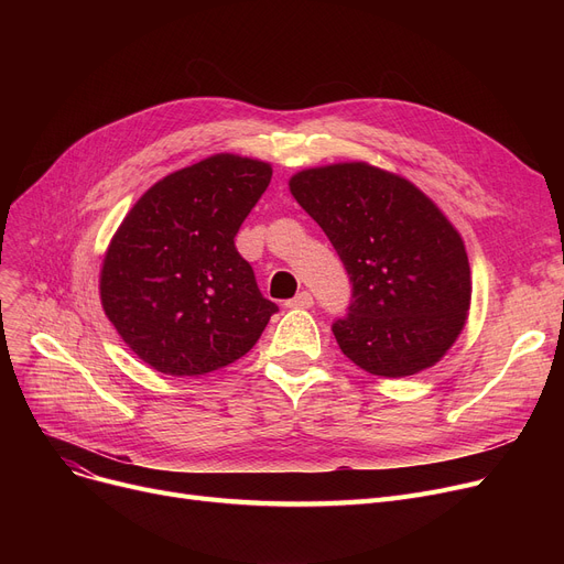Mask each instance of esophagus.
I'll list each match as a JSON object with an SVG mask.
<instances>
[{"label":"esophagus","mask_w":564,"mask_h":564,"mask_svg":"<svg viewBox=\"0 0 564 564\" xmlns=\"http://www.w3.org/2000/svg\"><path fill=\"white\" fill-rule=\"evenodd\" d=\"M285 306L288 308H311L313 306V294L311 292H300L297 297H292V300H288L285 302Z\"/></svg>","instance_id":"34e87169"}]
</instances>
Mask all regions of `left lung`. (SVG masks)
I'll list each match as a JSON object with an SVG mask.
<instances>
[{
    "instance_id": "obj_1",
    "label": "left lung",
    "mask_w": 564,
    "mask_h": 564,
    "mask_svg": "<svg viewBox=\"0 0 564 564\" xmlns=\"http://www.w3.org/2000/svg\"><path fill=\"white\" fill-rule=\"evenodd\" d=\"M290 192L327 232L351 283L332 332L370 375L406 377L457 340L470 304L459 232L409 181L364 162L308 169Z\"/></svg>"
}]
</instances>
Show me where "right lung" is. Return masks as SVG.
Returning a JSON list of instances; mask_svg holds the SVG:
<instances>
[{"label":"right lung","instance_id":"right-lung-1","mask_svg":"<svg viewBox=\"0 0 564 564\" xmlns=\"http://www.w3.org/2000/svg\"><path fill=\"white\" fill-rule=\"evenodd\" d=\"M270 181L264 162L207 158L155 183L116 230L100 274L102 308L158 372L194 377L237 361L279 311L235 247Z\"/></svg>","mask_w":564,"mask_h":564}]
</instances>
